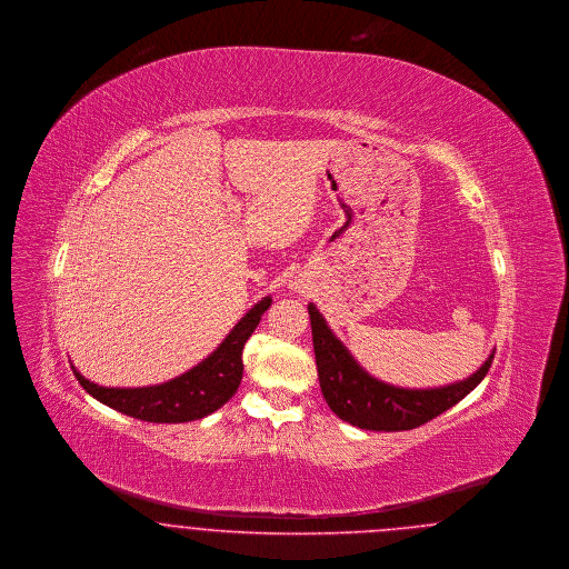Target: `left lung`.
Masks as SVG:
<instances>
[{
    "label": "left lung",
    "mask_w": 569,
    "mask_h": 569,
    "mask_svg": "<svg viewBox=\"0 0 569 569\" xmlns=\"http://www.w3.org/2000/svg\"><path fill=\"white\" fill-rule=\"evenodd\" d=\"M307 309L322 396L341 421L361 430L400 432L428 423L458 401L465 400L486 378L495 359L492 350L481 368L453 385L436 389H401L369 376L335 337L316 305L309 302Z\"/></svg>",
    "instance_id": "1"
}]
</instances>
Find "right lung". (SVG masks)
I'll return each instance as SVG.
<instances>
[{
  "label": "right lung",
  "instance_id": "obj_1",
  "mask_svg": "<svg viewBox=\"0 0 569 569\" xmlns=\"http://www.w3.org/2000/svg\"><path fill=\"white\" fill-rule=\"evenodd\" d=\"M272 299L264 297L256 302L236 325L219 348L208 355L196 368L171 378L163 385L139 389H111L86 380L74 366L72 371L79 385L97 400L150 423H184L196 421L230 400L242 380V348L260 325L262 313Z\"/></svg>",
  "mask_w": 569,
  "mask_h": 569
}]
</instances>
